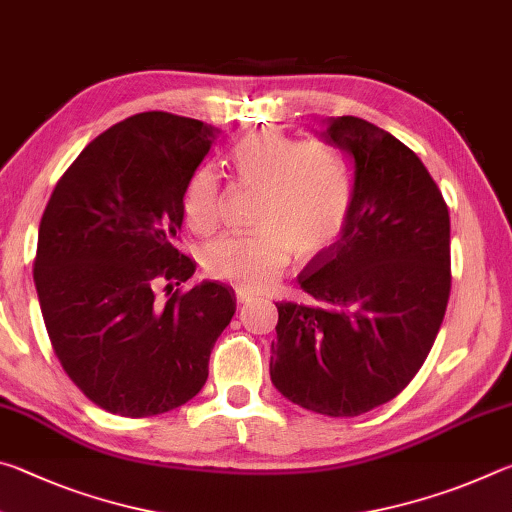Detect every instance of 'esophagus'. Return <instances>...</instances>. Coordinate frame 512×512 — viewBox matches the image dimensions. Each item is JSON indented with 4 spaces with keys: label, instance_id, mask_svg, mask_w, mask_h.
<instances>
[{
    "label": "esophagus",
    "instance_id": "1",
    "mask_svg": "<svg viewBox=\"0 0 512 512\" xmlns=\"http://www.w3.org/2000/svg\"><path fill=\"white\" fill-rule=\"evenodd\" d=\"M235 293H237V302H241V305H246V302H250V300L255 298V293H253V291L241 289V287H239Z\"/></svg>",
    "mask_w": 512,
    "mask_h": 512
}]
</instances>
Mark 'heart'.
Here are the masks:
<instances>
[{"label":"heart","mask_w":512,"mask_h":512,"mask_svg":"<svg viewBox=\"0 0 512 512\" xmlns=\"http://www.w3.org/2000/svg\"><path fill=\"white\" fill-rule=\"evenodd\" d=\"M241 183L262 189L255 232L225 235L203 250V268L216 280L262 291L298 255H316L341 237L350 219L354 178L345 155L325 142L262 128L232 149ZM221 183L212 167L198 169L183 196L189 230L207 235L219 225Z\"/></svg>","instance_id":"b5f03b06"}]
</instances>
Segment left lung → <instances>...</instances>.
Instances as JSON below:
<instances>
[{"instance_id":"8db88e82","label":"left lung","mask_w":512,"mask_h":512,"mask_svg":"<svg viewBox=\"0 0 512 512\" xmlns=\"http://www.w3.org/2000/svg\"><path fill=\"white\" fill-rule=\"evenodd\" d=\"M318 135L352 164V210L298 275L314 302L275 305L271 381L302 409L352 418L402 393L436 341L452 287L449 210L384 128L329 117Z\"/></svg>"}]
</instances>
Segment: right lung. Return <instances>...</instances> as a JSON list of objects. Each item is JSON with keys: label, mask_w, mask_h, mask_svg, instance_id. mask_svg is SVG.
<instances>
[{"label": "right lung", "mask_w": 512, "mask_h": 512, "mask_svg": "<svg viewBox=\"0 0 512 512\" xmlns=\"http://www.w3.org/2000/svg\"><path fill=\"white\" fill-rule=\"evenodd\" d=\"M219 135L158 110L119 121L85 146L42 214L33 280L49 341L110 413L146 418L196 397L235 316L225 284L173 291L196 271L176 248L185 189Z\"/></svg>", "instance_id": "add662e5"}]
</instances>
